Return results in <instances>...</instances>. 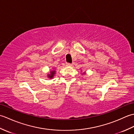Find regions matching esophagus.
I'll return each instance as SVG.
<instances>
[{
  "label": "esophagus",
  "instance_id": "esophagus-1",
  "mask_svg": "<svg viewBox=\"0 0 134 134\" xmlns=\"http://www.w3.org/2000/svg\"><path fill=\"white\" fill-rule=\"evenodd\" d=\"M72 64H71V63H66V65L67 66H71Z\"/></svg>",
  "mask_w": 134,
  "mask_h": 134
}]
</instances>
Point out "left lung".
Segmentation results:
<instances>
[{
	"instance_id": "8db88e82",
	"label": "left lung",
	"mask_w": 134,
	"mask_h": 134,
	"mask_svg": "<svg viewBox=\"0 0 134 134\" xmlns=\"http://www.w3.org/2000/svg\"><path fill=\"white\" fill-rule=\"evenodd\" d=\"M82 74H85V72H83V73H81Z\"/></svg>"
}]
</instances>
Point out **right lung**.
<instances>
[{
	"instance_id": "1",
	"label": "right lung",
	"mask_w": 134,
	"mask_h": 134,
	"mask_svg": "<svg viewBox=\"0 0 134 134\" xmlns=\"http://www.w3.org/2000/svg\"><path fill=\"white\" fill-rule=\"evenodd\" d=\"M56 73V70L55 68H53V70H50V72L49 73H48V75H47V77L49 78V79H52L53 78V76L55 75Z\"/></svg>"
}]
</instances>
